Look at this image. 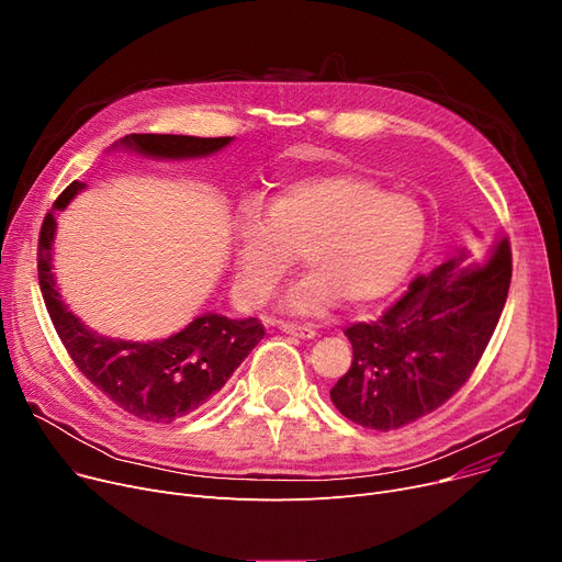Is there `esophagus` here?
Wrapping results in <instances>:
<instances>
[{
	"label": "esophagus",
	"instance_id": "esophagus-1",
	"mask_svg": "<svg viewBox=\"0 0 562 562\" xmlns=\"http://www.w3.org/2000/svg\"><path fill=\"white\" fill-rule=\"evenodd\" d=\"M279 329L283 334H290V336H300V338H315L317 331L311 327V325H297V323H279Z\"/></svg>",
	"mask_w": 562,
	"mask_h": 562
}]
</instances>
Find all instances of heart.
I'll return each instance as SVG.
<instances>
[{
    "label": "heart",
    "mask_w": 562,
    "mask_h": 562,
    "mask_svg": "<svg viewBox=\"0 0 562 562\" xmlns=\"http://www.w3.org/2000/svg\"><path fill=\"white\" fill-rule=\"evenodd\" d=\"M427 239L425 207L357 173L292 182L235 224V288L249 306L274 295L302 254L308 274L283 308L327 313L338 300L363 306L386 297L412 272Z\"/></svg>",
    "instance_id": "obj_1"
}]
</instances>
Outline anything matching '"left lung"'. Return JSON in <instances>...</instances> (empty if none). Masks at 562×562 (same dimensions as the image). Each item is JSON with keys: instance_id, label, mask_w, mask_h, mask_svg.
<instances>
[{"instance_id": "8db88e82", "label": "left lung", "mask_w": 562, "mask_h": 562, "mask_svg": "<svg viewBox=\"0 0 562 562\" xmlns=\"http://www.w3.org/2000/svg\"><path fill=\"white\" fill-rule=\"evenodd\" d=\"M513 279L505 235L418 274L375 323L345 329L352 366L331 389L336 409L370 430H397L439 409L473 375Z\"/></svg>"}]
</instances>
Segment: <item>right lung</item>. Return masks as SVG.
<instances>
[{"label":"right lung","mask_w":562,"mask_h":562,"mask_svg":"<svg viewBox=\"0 0 562 562\" xmlns=\"http://www.w3.org/2000/svg\"><path fill=\"white\" fill-rule=\"evenodd\" d=\"M231 137L130 135L125 146L153 157H199L224 148ZM85 184L70 182L59 194L38 235L41 292L68 357L82 375L123 412L148 423H171L196 412L215 395L262 340L258 317L231 319L207 313L180 334L157 342H125L89 331L61 302L52 277L49 249L55 237V210Z\"/></svg>","instance_id":"add662e5"}]
</instances>
